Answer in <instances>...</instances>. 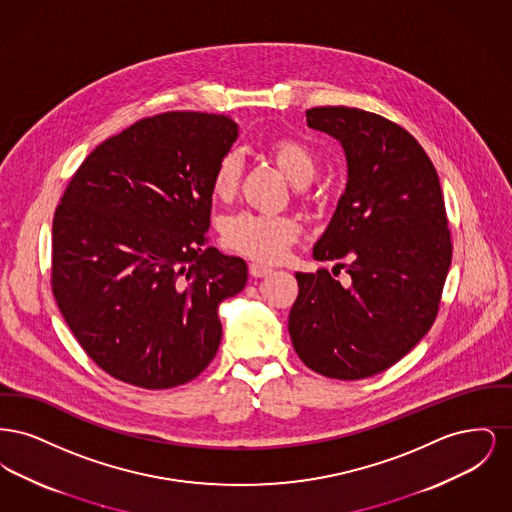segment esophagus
Wrapping results in <instances>:
<instances>
[{
  "mask_svg": "<svg viewBox=\"0 0 512 512\" xmlns=\"http://www.w3.org/2000/svg\"><path fill=\"white\" fill-rule=\"evenodd\" d=\"M249 272H251V276H255V278H263V276H267V274L272 272V267L263 265V263H251V265H249Z\"/></svg>",
  "mask_w": 512,
  "mask_h": 512,
  "instance_id": "1",
  "label": "esophagus"
}]
</instances>
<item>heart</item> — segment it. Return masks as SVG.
<instances>
[{
	"mask_svg": "<svg viewBox=\"0 0 512 512\" xmlns=\"http://www.w3.org/2000/svg\"><path fill=\"white\" fill-rule=\"evenodd\" d=\"M268 157L295 188L309 186L317 176V157L297 140H274L267 147ZM244 176V159L238 151H228L220 157L213 178L211 192L220 201H230L238 194ZM299 224L288 217H268L257 213H238L222 222V242L249 259L278 261L286 255L290 245L299 238Z\"/></svg>",
	"mask_w": 512,
	"mask_h": 512,
	"instance_id": "obj_1",
	"label": "heart"
}]
</instances>
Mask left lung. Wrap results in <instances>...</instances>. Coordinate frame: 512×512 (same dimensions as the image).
<instances>
[{
    "instance_id": "8db88e82",
    "label": "left lung",
    "mask_w": 512,
    "mask_h": 512,
    "mask_svg": "<svg viewBox=\"0 0 512 512\" xmlns=\"http://www.w3.org/2000/svg\"><path fill=\"white\" fill-rule=\"evenodd\" d=\"M307 124L336 138L347 161L313 257L347 259L351 282L326 268L295 272L288 330L311 370L361 380L403 359L436 320L453 251L445 203L430 157L399 124L355 107L309 109Z\"/></svg>"
}]
</instances>
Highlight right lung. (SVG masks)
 I'll use <instances>...</instances> for the list:
<instances>
[{
  "instance_id": "1",
  "label": "right lung",
  "mask_w": 512,
  "mask_h": 512,
  "mask_svg": "<svg viewBox=\"0 0 512 512\" xmlns=\"http://www.w3.org/2000/svg\"><path fill=\"white\" fill-rule=\"evenodd\" d=\"M238 138L224 115L171 111L99 144L53 217L51 290L74 338L113 378L167 390L199 376L219 305L247 265L205 247L211 178Z\"/></svg>"
}]
</instances>
